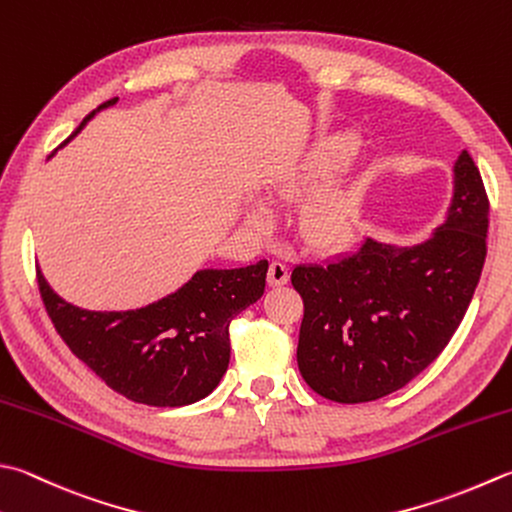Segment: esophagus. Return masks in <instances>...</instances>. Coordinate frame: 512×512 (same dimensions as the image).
Wrapping results in <instances>:
<instances>
[{
    "label": "esophagus",
    "mask_w": 512,
    "mask_h": 512,
    "mask_svg": "<svg viewBox=\"0 0 512 512\" xmlns=\"http://www.w3.org/2000/svg\"><path fill=\"white\" fill-rule=\"evenodd\" d=\"M288 266L282 262H273L268 266V284L270 286H284L288 284Z\"/></svg>",
    "instance_id": "esophagus-1"
}]
</instances>
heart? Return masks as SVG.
<instances>
[{"instance_id": "1", "label": "heart", "mask_w": 512, "mask_h": 512, "mask_svg": "<svg viewBox=\"0 0 512 512\" xmlns=\"http://www.w3.org/2000/svg\"><path fill=\"white\" fill-rule=\"evenodd\" d=\"M359 150H362V139L355 133H333L317 139L293 166L268 179L264 197L270 204L293 202L308 188L324 182L326 177L335 175L337 170L353 162ZM364 204V177L342 179V182L328 186L313 199H308L306 206L299 210L297 235L304 244L313 248H337L348 244L355 237ZM244 217L248 226L255 230H268L273 224V213L259 202H250Z\"/></svg>"}]
</instances>
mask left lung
Masks as SVG:
<instances>
[{
  "label": "left lung",
  "mask_w": 512,
  "mask_h": 512,
  "mask_svg": "<svg viewBox=\"0 0 512 512\" xmlns=\"http://www.w3.org/2000/svg\"><path fill=\"white\" fill-rule=\"evenodd\" d=\"M488 197L462 150L446 219L426 242L364 237L350 253L299 264L290 282L304 299L297 366L330 402L362 404L404 388L462 324L486 259Z\"/></svg>",
  "instance_id": "obj_1"
}]
</instances>
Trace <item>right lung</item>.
Returning a JSON list of instances; mask_svg holds the SVG:
<instances>
[{
    "label": "right lung",
    "instance_id": "1",
    "mask_svg": "<svg viewBox=\"0 0 512 512\" xmlns=\"http://www.w3.org/2000/svg\"><path fill=\"white\" fill-rule=\"evenodd\" d=\"M108 99L70 135L68 144ZM268 262L202 268L157 302L133 310H88L59 297L37 266L39 293L68 348L130 402L175 408L213 393L230 362L228 326L264 295Z\"/></svg>",
    "mask_w": 512,
    "mask_h": 512
}]
</instances>
